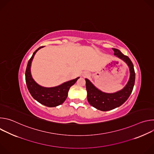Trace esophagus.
<instances>
[{"label": "esophagus", "mask_w": 154, "mask_h": 154, "mask_svg": "<svg viewBox=\"0 0 154 154\" xmlns=\"http://www.w3.org/2000/svg\"><path fill=\"white\" fill-rule=\"evenodd\" d=\"M89 75V74H88L87 72H85L84 74H83V77H87Z\"/></svg>", "instance_id": "esophagus-1"}]
</instances>
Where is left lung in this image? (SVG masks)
I'll return each mask as SVG.
<instances>
[{
  "label": "left lung",
  "mask_w": 154,
  "mask_h": 154,
  "mask_svg": "<svg viewBox=\"0 0 154 154\" xmlns=\"http://www.w3.org/2000/svg\"><path fill=\"white\" fill-rule=\"evenodd\" d=\"M112 49L114 51V55L123 60L129 68L130 77L123 88L113 93H105L97 88L88 79H85L88 101L92 106L103 112L111 110L122 105L129 97L135 85V73L132 62L119 50L114 48Z\"/></svg>",
  "instance_id": "8db88e82"
}]
</instances>
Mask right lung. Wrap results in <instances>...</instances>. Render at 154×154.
I'll list each match as a JSON object with an SVG mask.
<instances>
[{
	"label": "right lung",
	"instance_id": "right-lung-1",
	"mask_svg": "<svg viewBox=\"0 0 154 154\" xmlns=\"http://www.w3.org/2000/svg\"><path fill=\"white\" fill-rule=\"evenodd\" d=\"M44 46L39 47L33 54L29 60L26 71V82L27 88L32 96L39 103L48 107H54L62 104L68 97V93L80 77L66 82L54 87H44L38 84L31 74V64L35 54Z\"/></svg>",
	"mask_w": 154,
	"mask_h": 154
}]
</instances>
